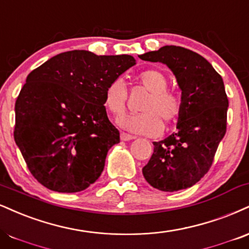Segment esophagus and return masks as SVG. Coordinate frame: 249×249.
<instances>
[{"label": "esophagus", "mask_w": 249, "mask_h": 249, "mask_svg": "<svg viewBox=\"0 0 249 249\" xmlns=\"http://www.w3.org/2000/svg\"><path fill=\"white\" fill-rule=\"evenodd\" d=\"M134 136H131V134H128V133H125V132H122L121 133V139L123 140V142H127V140H132V139H134Z\"/></svg>", "instance_id": "1"}]
</instances>
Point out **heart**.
<instances>
[{"label": "heart", "mask_w": 249, "mask_h": 249, "mask_svg": "<svg viewBox=\"0 0 249 249\" xmlns=\"http://www.w3.org/2000/svg\"><path fill=\"white\" fill-rule=\"evenodd\" d=\"M149 95L140 106L142 113L125 116L118 119L121 126L134 133L157 136L166 125L175 123L183 111L184 102L178 91L168 89V79L162 71L151 68L140 71L137 76ZM104 106L113 116L126 111L127 89L121 77L112 80L104 90Z\"/></svg>", "instance_id": "obj_1"}]
</instances>
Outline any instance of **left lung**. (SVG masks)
<instances>
[{"mask_svg":"<svg viewBox=\"0 0 249 249\" xmlns=\"http://www.w3.org/2000/svg\"><path fill=\"white\" fill-rule=\"evenodd\" d=\"M139 58L168 66L184 102L178 131L153 142L143 178L161 191L187 189L209 172L226 133L229 98L223 79L208 60L181 46H163Z\"/></svg>","mask_w":249,"mask_h":249,"instance_id":"8db88e82","label":"left lung"}]
</instances>
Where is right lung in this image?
<instances>
[{
	"label": "right lung",
	"mask_w": 249,
	"mask_h": 249,
	"mask_svg": "<svg viewBox=\"0 0 249 249\" xmlns=\"http://www.w3.org/2000/svg\"><path fill=\"white\" fill-rule=\"evenodd\" d=\"M136 65L131 55L60 53L29 74L15 104L14 138L47 189L79 193L101 176L119 142L104 107L107 86Z\"/></svg>",
	"instance_id": "right-lung-1"
}]
</instances>
